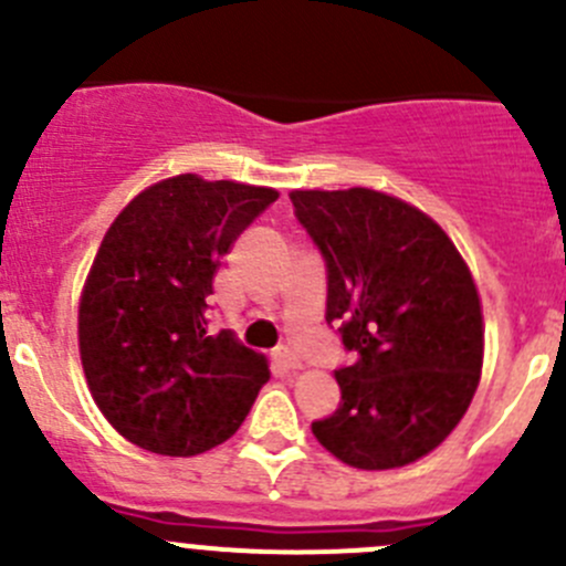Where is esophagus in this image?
I'll return each mask as SVG.
<instances>
[{
	"instance_id": "obj_1",
	"label": "esophagus",
	"mask_w": 566,
	"mask_h": 566,
	"mask_svg": "<svg viewBox=\"0 0 566 566\" xmlns=\"http://www.w3.org/2000/svg\"><path fill=\"white\" fill-rule=\"evenodd\" d=\"M273 358H276L279 367H284V369H301V367H304V364H301V358L295 356L293 350H287V347H279V350L273 353Z\"/></svg>"
}]
</instances>
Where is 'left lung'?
Returning <instances> with one entry per match:
<instances>
[{
    "instance_id": "8db88e82",
    "label": "left lung",
    "mask_w": 566,
    "mask_h": 566,
    "mask_svg": "<svg viewBox=\"0 0 566 566\" xmlns=\"http://www.w3.org/2000/svg\"><path fill=\"white\" fill-rule=\"evenodd\" d=\"M290 199L328 268L325 319L356 356L334 373L339 408L312 432L345 465H410L452 436L476 394V282L441 224L405 199L361 186Z\"/></svg>"
}]
</instances>
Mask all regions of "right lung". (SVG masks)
<instances>
[{"instance_id":"1","label":"right lung","mask_w":566,"mask_h":566,"mask_svg":"<svg viewBox=\"0 0 566 566\" xmlns=\"http://www.w3.org/2000/svg\"><path fill=\"white\" fill-rule=\"evenodd\" d=\"M276 188L175 175L136 193L78 298V356L108 424L139 449L193 458L235 436L271 369L232 331L208 334L221 256Z\"/></svg>"}]
</instances>
